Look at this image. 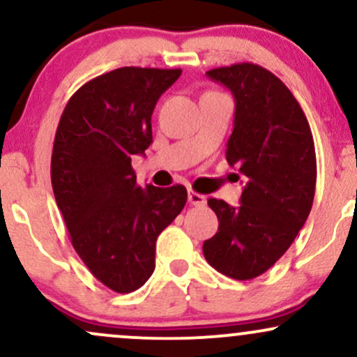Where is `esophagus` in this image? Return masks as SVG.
I'll return each instance as SVG.
<instances>
[{"instance_id":"obj_1","label":"esophagus","mask_w":357,"mask_h":357,"mask_svg":"<svg viewBox=\"0 0 357 357\" xmlns=\"http://www.w3.org/2000/svg\"><path fill=\"white\" fill-rule=\"evenodd\" d=\"M188 202L195 204V206H204V204H206V198H204L203 195H199V192L188 190Z\"/></svg>"}]
</instances>
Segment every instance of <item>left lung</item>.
I'll use <instances>...</instances> for the list:
<instances>
[{"instance_id":"1","label":"left lung","mask_w":357,"mask_h":357,"mask_svg":"<svg viewBox=\"0 0 357 357\" xmlns=\"http://www.w3.org/2000/svg\"><path fill=\"white\" fill-rule=\"evenodd\" d=\"M206 75L235 99L227 161L247 184L238 206L208 199L220 227L203 253L223 275L250 280L284 255L309 216L317 179L314 139L296 97L267 68L235 63Z\"/></svg>"}]
</instances>
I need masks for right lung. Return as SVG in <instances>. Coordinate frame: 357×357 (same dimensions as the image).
<instances>
[{"label": "right lung", "instance_id": "1", "mask_svg": "<svg viewBox=\"0 0 357 357\" xmlns=\"http://www.w3.org/2000/svg\"><path fill=\"white\" fill-rule=\"evenodd\" d=\"M179 75L122 67L96 77L70 97L56 127V206L82 261L114 292H134L153 275L155 240L186 204L181 184L141 188L130 166L153 142V110Z\"/></svg>", "mask_w": 357, "mask_h": 357}]
</instances>
